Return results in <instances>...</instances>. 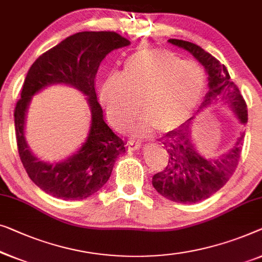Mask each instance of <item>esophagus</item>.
Returning a JSON list of instances; mask_svg holds the SVG:
<instances>
[{
  "mask_svg": "<svg viewBox=\"0 0 262 262\" xmlns=\"http://www.w3.org/2000/svg\"><path fill=\"white\" fill-rule=\"evenodd\" d=\"M142 146V143L135 142V140H128L127 142V147L128 150H138Z\"/></svg>",
  "mask_w": 262,
  "mask_h": 262,
  "instance_id": "esophagus-1",
  "label": "esophagus"
}]
</instances>
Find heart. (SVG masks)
<instances>
[{
    "mask_svg": "<svg viewBox=\"0 0 262 262\" xmlns=\"http://www.w3.org/2000/svg\"><path fill=\"white\" fill-rule=\"evenodd\" d=\"M206 75L191 61H183L164 48L146 47L125 60L122 77L112 74L100 86V100L110 122L124 127L138 113L144 115L132 128L145 134L159 127L178 126L202 96Z\"/></svg>",
    "mask_w": 262,
    "mask_h": 262,
    "instance_id": "b5f03b06",
    "label": "heart"
}]
</instances>
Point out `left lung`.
<instances>
[{
	"label": "left lung",
	"mask_w": 262,
	"mask_h": 262,
	"mask_svg": "<svg viewBox=\"0 0 262 262\" xmlns=\"http://www.w3.org/2000/svg\"><path fill=\"white\" fill-rule=\"evenodd\" d=\"M170 43L192 54L208 73V92L199 112L215 104L228 106L242 125L247 124V105L240 90L230 80L225 65L197 45L184 40L170 39ZM191 117L180 127L170 131L163 142L169 161L163 171L152 177V185L165 199L177 203H197L210 197L225 185L240 161L245 132H241L232 149L213 158H204L192 138Z\"/></svg>",
	"instance_id": "left-lung-1"
}]
</instances>
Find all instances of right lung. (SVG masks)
I'll list each match as a JSON object with an SVG mask.
<instances>
[{"label":"right lung","instance_id":"obj_1","mask_svg":"<svg viewBox=\"0 0 262 262\" xmlns=\"http://www.w3.org/2000/svg\"><path fill=\"white\" fill-rule=\"evenodd\" d=\"M130 41L115 32H80L66 37L40 55L30 66L14 111L18 155L34 183L61 200H82L96 194L111 176L125 142L105 122L96 93V75L100 62L115 49ZM52 84L74 86L88 98L91 125L79 150L61 162L41 161L30 150L24 136L25 116L31 97Z\"/></svg>","mask_w":262,"mask_h":262}]
</instances>
